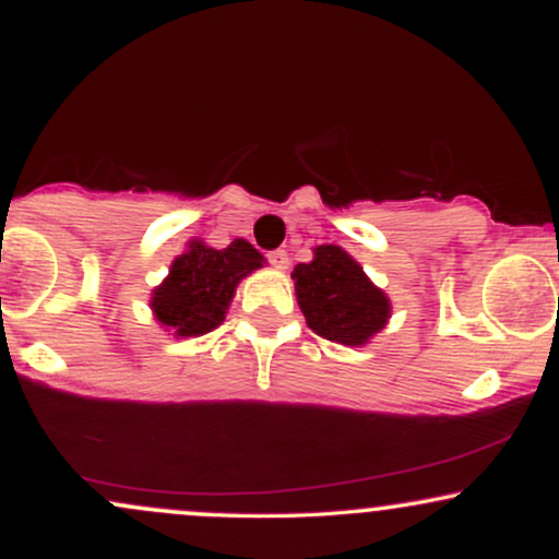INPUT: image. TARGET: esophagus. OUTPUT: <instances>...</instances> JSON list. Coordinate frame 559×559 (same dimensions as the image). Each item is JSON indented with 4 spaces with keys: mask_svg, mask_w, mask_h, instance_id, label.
<instances>
[{
    "mask_svg": "<svg viewBox=\"0 0 559 559\" xmlns=\"http://www.w3.org/2000/svg\"><path fill=\"white\" fill-rule=\"evenodd\" d=\"M267 260H271V265L275 267V271H286V267H288L286 249H273V252L267 254Z\"/></svg>",
    "mask_w": 559,
    "mask_h": 559,
    "instance_id": "esophagus-1",
    "label": "esophagus"
}]
</instances>
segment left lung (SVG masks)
Returning a JSON list of instances; mask_svg holds the SVG:
<instances>
[{
  "label": "left lung",
  "mask_w": 559,
  "mask_h": 559,
  "mask_svg": "<svg viewBox=\"0 0 559 559\" xmlns=\"http://www.w3.org/2000/svg\"><path fill=\"white\" fill-rule=\"evenodd\" d=\"M299 310L318 336L344 346H365L386 329L391 301L336 243H320L310 262L292 273Z\"/></svg>",
  "instance_id": "8db88e82"
}]
</instances>
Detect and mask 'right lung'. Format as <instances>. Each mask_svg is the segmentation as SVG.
Wrapping results in <instances>:
<instances>
[{
	"label": "right lung",
	"mask_w": 559,
	"mask_h": 559,
	"mask_svg": "<svg viewBox=\"0 0 559 559\" xmlns=\"http://www.w3.org/2000/svg\"><path fill=\"white\" fill-rule=\"evenodd\" d=\"M262 265L265 258L247 239H234L226 249L191 239L170 262L163 284L152 288V316L176 338L204 336L226 320L241 278Z\"/></svg>",
	"instance_id": "add662e5"
}]
</instances>
